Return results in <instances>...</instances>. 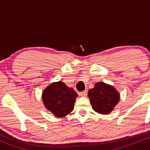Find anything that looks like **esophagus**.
<instances>
[{
    "label": "esophagus",
    "mask_w": 150,
    "mask_h": 150,
    "mask_svg": "<svg viewBox=\"0 0 150 150\" xmlns=\"http://www.w3.org/2000/svg\"><path fill=\"white\" fill-rule=\"evenodd\" d=\"M86 95H87V92H86V90L83 91V92H79V95H80V96H81V97H85Z\"/></svg>",
    "instance_id": "esophagus-1"
}]
</instances>
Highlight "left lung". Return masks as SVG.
I'll use <instances>...</instances> for the list:
<instances>
[{
  "instance_id": "1",
  "label": "left lung",
  "mask_w": 150,
  "mask_h": 150,
  "mask_svg": "<svg viewBox=\"0 0 150 150\" xmlns=\"http://www.w3.org/2000/svg\"><path fill=\"white\" fill-rule=\"evenodd\" d=\"M92 109L103 115L110 113L120 100V94L113 86L100 81L88 92Z\"/></svg>"
}]
</instances>
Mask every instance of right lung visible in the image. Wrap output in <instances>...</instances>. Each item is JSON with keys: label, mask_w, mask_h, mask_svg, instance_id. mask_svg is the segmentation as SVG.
Wrapping results in <instances>:
<instances>
[{"label": "right lung", "mask_w": 150, "mask_h": 150, "mask_svg": "<svg viewBox=\"0 0 150 150\" xmlns=\"http://www.w3.org/2000/svg\"><path fill=\"white\" fill-rule=\"evenodd\" d=\"M77 97L73 88L69 87L61 81L51 83L42 94L45 108L58 118L65 117L73 110Z\"/></svg>", "instance_id": "obj_1"}]
</instances>
